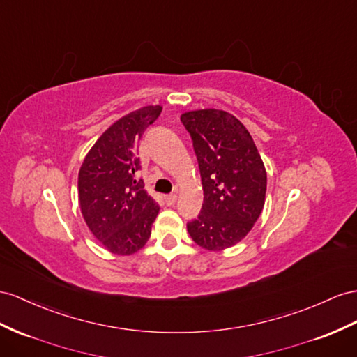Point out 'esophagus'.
I'll use <instances>...</instances> for the list:
<instances>
[{"mask_svg": "<svg viewBox=\"0 0 357 357\" xmlns=\"http://www.w3.org/2000/svg\"><path fill=\"white\" fill-rule=\"evenodd\" d=\"M176 199H178V195H176V193H172V195H169V196L164 197V200H166V205H167V206L175 205Z\"/></svg>", "mask_w": 357, "mask_h": 357, "instance_id": "obj_1", "label": "esophagus"}]
</instances>
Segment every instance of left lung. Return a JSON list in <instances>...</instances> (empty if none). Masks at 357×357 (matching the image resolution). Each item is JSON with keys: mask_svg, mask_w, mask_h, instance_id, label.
I'll return each mask as SVG.
<instances>
[{"mask_svg": "<svg viewBox=\"0 0 357 357\" xmlns=\"http://www.w3.org/2000/svg\"><path fill=\"white\" fill-rule=\"evenodd\" d=\"M190 132L204 187V205L187 231L200 248L220 252L250 232L266 202L267 172L252 135L223 109L181 116Z\"/></svg>", "mask_w": 357, "mask_h": 357, "instance_id": "left-lung-1", "label": "left lung"}]
</instances>
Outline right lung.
I'll return each instance as SVG.
<instances>
[{
	"instance_id": "obj_1",
	"label": "right lung",
	"mask_w": 357,
	"mask_h": 357,
	"mask_svg": "<svg viewBox=\"0 0 357 357\" xmlns=\"http://www.w3.org/2000/svg\"><path fill=\"white\" fill-rule=\"evenodd\" d=\"M161 109L148 105L119 119L96 140L78 173L81 213L91 234L114 255L140 250L160 211L135 173L139 142Z\"/></svg>"
}]
</instances>
